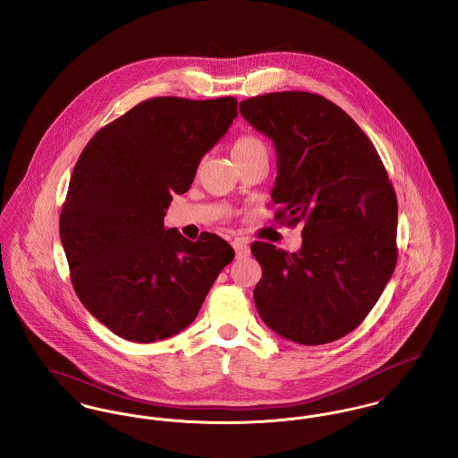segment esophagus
Instances as JSON below:
<instances>
[{
    "mask_svg": "<svg viewBox=\"0 0 458 458\" xmlns=\"http://www.w3.org/2000/svg\"><path fill=\"white\" fill-rule=\"evenodd\" d=\"M232 246L235 249V252H237V256H239V258H244V256L249 254V242H247V239H244V237H237V239H233Z\"/></svg>",
    "mask_w": 458,
    "mask_h": 458,
    "instance_id": "esophagus-1",
    "label": "esophagus"
}]
</instances>
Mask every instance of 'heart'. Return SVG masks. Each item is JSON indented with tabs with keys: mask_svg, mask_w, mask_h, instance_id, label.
<instances>
[{
	"mask_svg": "<svg viewBox=\"0 0 458 458\" xmlns=\"http://www.w3.org/2000/svg\"><path fill=\"white\" fill-rule=\"evenodd\" d=\"M267 142L263 141L259 136L256 134H242L239 136L235 142H233V148H232V153L233 157H244V155H254V153H267Z\"/></svg>",
	"mask_w": 458,
	"mask_h": 458,
	"instance_id": "1",
	"label": "heart"
}]
</instances>
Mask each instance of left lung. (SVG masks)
I'll return each mask as SVG.
<instances>
[{
  "mask_svg": "<svg viewBox=\"0 0 458 458\" xmlns=\"http://www.w3.org/2000/svg\"><path fill=\"white\" fill-rule=\"evenodd\" d=\"M241 114L277 149L276 221L303 226L298 252L250 244L263 270L258 314L300 345L335 342L371 312L395 268L397 199L384 162L352 118L318 94L249 98Z\"/></svg>",
  "mask_w": 458,
  "mask_h": 458,
  "instance_id": "8db88e82",
  "label": "left lung"
}]
</instances>
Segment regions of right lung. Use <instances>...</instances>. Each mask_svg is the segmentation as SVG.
I'll return each instance as SVG.
<instances>
[{"label":"right lung","instance_id":"1","mask_svg":"<svg viewBox=\"0 0 458 458\" xmlns=\"http://www.w3.org/2000/svg\"><path fill=\"white\" fill-rule=\"evenodd\" d=\"M235 98L146 99L83 148L59 232L83 307L114 335L138 344L190 326L235 250L216 233L197 242L164 226L190 190L202 157L237 116Z\"/></svg>","mask_w":458,"mask_h":458}]
</instances>
